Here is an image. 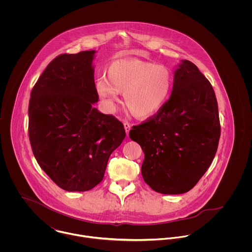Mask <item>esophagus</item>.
I'll list each match as a JSON object with an SVG mask.
<instances>
[{
    "label": "esophagus",
    "instance_id": "obj_1",
    "mask_svg": "<svg viewBox=\"0 0 252 252\" xmlns=\"http://www.w3.org/2000/svg\"><path fill=\"white\" fill-rule=\"evenodd\" d=\"M124 129H125V131H126V135L128 136V135H129V131H130V129H131V125H130L128 122H125V123H124Z\"/></svg>",
    "mask_w": 252,
    "mask_h": 252
}]
</instances>
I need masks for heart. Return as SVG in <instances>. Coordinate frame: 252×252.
Returning <instances> with one entry per match:
<instances>
[{
	"label": "heart",
	"instance_id": "1",
	"mask_svg": "<svg viewBox=\"0 0 252 252\" xmlns=\"http://www.w3.org/2000/svg\"><path fill=\"white\" fill-rule=\"evenodd\" d=\"M106 77H100L95 90L109 112L119 104L123 94L127 109L138 118H149L158 113L168 102L173 85L172 70L161 64L139 59H125L111 63Z\"/></svg>",
	"mask_w": 252,
	"mask_h": 252
}]
</instances>
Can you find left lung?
Wrapping results in <instances>:
<instances>
[{
    "mask_svg": "<svg viewBox=\"0 0 252 252\" xmlns=\"http://www.w3.org/2000/svg\"><path fill=\"white\" fill-rule=\"evenodd\" d=\"M129 137L144 151L142 176L154 191L183 194L196 185L211 166L220 138L216 94L196 65L180 61L166 105L133 126Z\"/></svg>",
    "mask_w": 252,
    "mask_h": 252,
    "instance_id": "8db88e82",
    "label": "left lung"
}]
</instances>
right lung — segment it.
Instances as JSON below:
<instances>
[{
  "label": "right lung",
  "mask_w": 252,
  "mask_h": 252,
  "mask_svg": "<svg viewBox=\"0 0 252 252\" xmlns=\"http://www.w3.org/2000/svg\"><path fill=\"white\" fill-rule=\"evenodd\" d=\"M95 50L62 54L37 79L29 103V138L40 168L66 191H88L125 138L123 124L93 107Z\"/></svg>",
  "instance_id": "1"
}]
</instances>
